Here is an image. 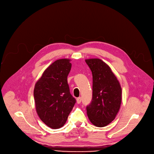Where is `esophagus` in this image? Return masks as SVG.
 I'll list each match as a JSON object with an SVG mask.
<instances>
[{
	"label": "esophagus",
	"instance_id": "esophagus-1",
	"mask_svg": "<svg viewBox=\"0 0 154 154\" xmlns=\"http://www.w3.org/2000/svg\"><path fill=\"white\" fill-rule=\"evenodd\" d=\"M81 101H82V99H81V97H78L77 99V103H81Z\"/></svg>",
	"mask_w": 154,
	"mask_h": 154
}]
</instances>
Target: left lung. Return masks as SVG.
<instances>
[{
    "label": "left lung",
    "mask_w": 154,
    "mask_h": 154,
    "mask_svg": "<svg viewBox=\"0 0 154 154\" xmlns=\"http://www.w3.org/2000/svg\"><path fill=\"white\" fill-rule=\"evenodd\" d=\"M92 74V99L86 107L88 119L94 125L102 127L116 118L122 100V89L110 68L102 60H85Z\"/></svg>",
    "instance_id": "obj_1"
}]
</instances>
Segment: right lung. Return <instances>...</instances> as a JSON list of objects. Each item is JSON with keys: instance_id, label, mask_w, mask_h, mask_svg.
<instances>
[{"instance_id": "obj_1", "label": "right lung", "mask_w": 154, "mask_h": 154, "mask_svg": "<svg viewBox=\"0 0 154 154\" xmlns=\"http://www.w3.org/2000/svg\"><path fill=\"white\" fill-rule=\"evenodd\" d=\"M71 67L69 59L55 61L35 85L34 97L37 114L45 124L54 129L66 124L76 102L67 83Z\"/></svg>"}]
</instances>
